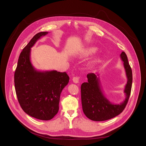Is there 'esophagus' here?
I'll return each mask as SVG.
<instances>
[{"instance_id": "34e87169", "label": "esophagus", "mask_w": 146, "mask_h": 146, "mask_svg": "<svg viewBox=\"0 0 146 146\" xmlns=\"http://www.w3.org/2000/svg\"><path fill=\"white\" fill-rule=\"evenodd\" d=\"M80 81V78L78 77H74L73 78V81L76 83V84H77V83L79 82Z\"/></svg>"}]
</instances>
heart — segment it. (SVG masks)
<instances>
[{
    "label": "heart",
    "mask_w": 146,
    "mask_h": 146,
    "mask_svg": "<svg viewBox=\"0 0 146 146\" xmlns=\"http://www.w3.org/2000/svg\"><path fill=\"white\" fill-rule=\"evenodd\" d=\"M98 51V48L94 46H91L86 48L82 52V56L83 57H88L90 56H91L95 54ZM100 61V59L99 58H96L94 60H92L91 63H90V66L91 67H94L96 66L98 64H99Z\"/></svg>",
    "instance_id": "obj_1"
}]
</instances>
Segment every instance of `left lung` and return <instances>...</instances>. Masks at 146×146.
Segmentation results:
<instances>
[{
    "label": "left lung",
    "instance_id": "8db88e82",
    "mask_svg": "<svg viewBox=\"0 0 146 146\" xmlns=\"http://www.w3.org/2000/svg\"><path fill=\"white\" fill-rule=\"evenodd\" d=\"M120 57L123 62L127 77V82L123 91L126 98L122 103H112L105 97L100 79L94 73L88 74V82H83L81 86L82 110L86 117L92 121H103L116 117L123 111L128 102L132 84V72L126 54L122 52Z\"/></svg>",
    "mask_w": 146,
    "mask_h": 146
}]
</instances>
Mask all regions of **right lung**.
<instances>
[{"label": "right lung", "instance_id": "obj_1", "mask_svg": "<svg viewBox=\"0 0 146 146\" xmlns=\"http://www.w3.org/2000/svg\"><path fill=\"white\" fill-rule=\"evenodd\" d=\"M48 33H38L31 40L19 55L14 73L15 89L21 107L29 115L44 121L57 114L60 94L69 81L66 72L38 71L31 63V48Z\"/></svg>", "mask_w": 146, "mask_h": 146}]
</instances>
